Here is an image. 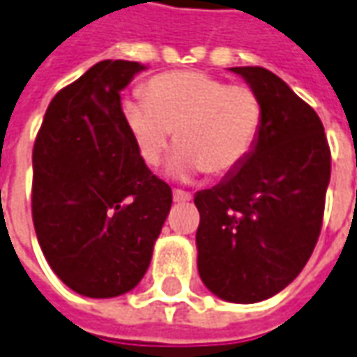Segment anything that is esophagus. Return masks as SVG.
<instances>
[{
	"label": "esophagus",
	"instance_id": "obj_1",
	"mask_svg": "<svg viewBox=\"0 0 357 357\" xmlns=\"http://www.w3.org/2000/svg\"><path fill=\"white\" fill-rule=\"evenodd\" d=\"M174 201H176V203H185V201H191V193L181 191V189H174Z\"/></svg>",
	"mask_w": 357,
	"mask_h": 357
}]
</instances>
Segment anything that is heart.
<instances>
[{
    "label": "heart",
    "instance_id": "b5f03b06",
    "mask_svg": "<svg viewBox=\"0 0 357 357\" xmlns=\"http://www.w3.org/2000/svg\"><path fill=\"white\" fill-rule=\"evenodd\" d=\"M144 100L123 102V118L146 166H158L170 144L179 149L176 176L203 172L222 178L243 166L263 126V104L251 86L228 84L201 71H170L149 79Z\"/></svg>",
    "mask_w": 357,
    "mask_h": 357
}]
</instances>
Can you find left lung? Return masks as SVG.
Wrapping results in <instances>:
<instances>
[{
    "label": "left lung",
    "mask_w": 357,
    "mask_h": 357,
    "mask_svg": "<svg viewBox=\"0 0 357 357\" xmlns=\"http://www.w3.org/2000/svg\"><path fill=\"white\" fill-rule=\"evenodd\" d=\"M263 104L255 149L238 170L195 195L197 265L204 286L234 303L286 288L317 245L331 146L317 112L265 67H231Z\"/></svg>",
    "instance_id": "1"
}]
</instances>
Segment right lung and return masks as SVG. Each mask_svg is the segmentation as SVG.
Wrapping results in <instances>:
<instances>
[{
	"instance_id": "add662e5",
	"label": "right lung",
	"mask_w": 357,
	"mask_h": 357,
	"mask_svg": "<svg viewBox=\"0 0 357 357\" xmlns=\"http://www.w3.org/2000/svg\"><path fill=\"white\" fill-rule=\"evenodd\" d=\"M144 67L104 59L57 92L32 151V222L61 282L86 298L133 290L172 206L127 129L121 89Z\"/></svg>"
}]
</instances>
